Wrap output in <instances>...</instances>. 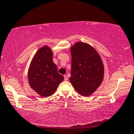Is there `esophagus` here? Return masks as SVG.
<instances>
[{"instance_id":"1","label":"esophagus","mask_w":134,"mask_h":134,"mask_svg":"<svg viewBox=\"0 0 134 134\" xmlns=\"http://www.w3.org/2000/svg\"><path fill=\"white\" fill-rule=\"evenodd\" d=\"M64 80H65V81H67L68 80V77H67V76H64Z\"/></svg>"}]
</instances>
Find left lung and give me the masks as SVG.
<instances>
[{
    "label": "left lung",
    "mask_w": 134,
    "mask_h": 134,
    "mask_svg": "<svg viewBox=\"0 0 134 134\" xmlns=\"http://www.w3.org/2000/svg\"><path fill=\"white\" fill-rule=\"evenodd\" d=\"M70 51L72 61L69 80L80 94L88 96L104 79L103 62L96 49L88 43L77 42Z\"/></svg>",
    "instance_id": "left-lung-1"
}]
</instances>
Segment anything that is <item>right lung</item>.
Returning <instances> with one entry per match:
<instances>
[{"label": "right lung", "mask_w": 134, "mask_h": 134, "mask_svg": "<svg viewBox=\"0 0 134 134\" xmlns=\"http://www.w3.org/2000/svg\"><path fill=\"white\" fill-rule=\"evenodd\" d=\"M53 52L47 46H43L34 55L28 71L30 87L43 97L52 95L64 77L58 72L52 60Z\"/></svg>", "instance_id": "add662e5"}]
</instances>
